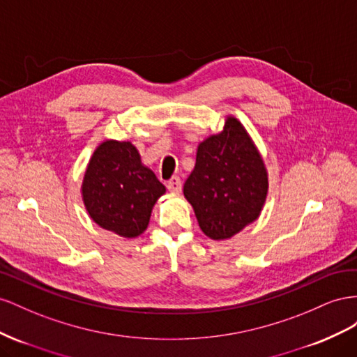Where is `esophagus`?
Segmentation results:
<instances>
[{"label": "esophagus", "mask_w": 357, "mask_h": 357, "mask_svg": "<svg viewBox=\"0 0 357 357\" xmlns=\"http://www.w3.org/2000/svg\"><path fill=\"white\" fill-rule=\"evenodd\" d=\"M167 190L170 192H181V190H182V181L179 179V176H173L167 182Z\"/></svg>", "instance_id": "obj_1"}]
</instances>
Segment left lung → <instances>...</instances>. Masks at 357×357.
<instances>
[{"label":"left lung","instance_id":"8db88e82","mask_svg":"<svg viewBox=\"0 0 357 357\" xmlns=\"http://www.w3.org/2000/svg\"><path fill=\"white\" fill-rule=\"evenodd\" d=\"M268 192V175L252 140L236 118L220 135L202 142L184 196L202 231L229 239L259 217Z\"/></svg>","mask_w":357,"mask_h":357}]
</instances>
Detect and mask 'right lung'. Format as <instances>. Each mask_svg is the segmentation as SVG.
<instances>
[{
	"label": "right lung",
	"instance_id": "right-lung-1",
	"mask_svg": "<svg viewBox=\"0 0 357 357\" xmlns=\"http://www.w3.org/2000/svg\"><path fill=\"white\" fill-rule=\"evenodd\" d=\"M165 192L154 172L142 165L137 149L116 140L96 149L82 184L89 217L124 238H136L148 227L152 206Z\"/></svg>",
	"mask_w": 357,
	"mask_h": 357
}]
</instances>
